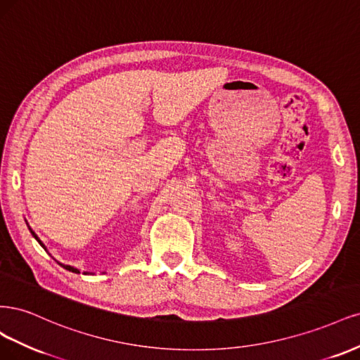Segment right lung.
Returning <instances> with one entry per match:
<instances>
[{
	"mask_svg": "<svg viewBox=\"0 0 360 360\" xmlns=\"http://www.w3.org/2000/svg\"><path fill=\"white\" fill-rule=\"evenodd\" d=\"M27 224H28V223H27ZM28 229H30V231H31V235H32L34 238H36V240H37V242L40 243V245H41V247H43V248L46 250V247H44V243H43V242H41V240L39 239V236H37L36 233H34V231H32V229H31L30 226H28ZM60 264L63 266V268H64V269H67V271H70V272H75V274H80V271H79V269L73 268V266H70V264H63V263H60Z\"/></svg>",
	"mask_w": 360,
	"mask_h": 360,
	"instance_id": "right-lung-1",
	"label": "right lung"
}]
</instances>
